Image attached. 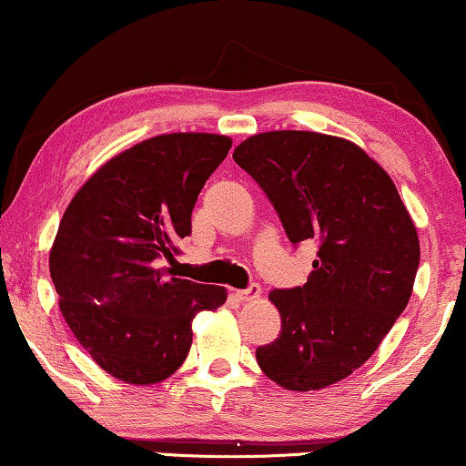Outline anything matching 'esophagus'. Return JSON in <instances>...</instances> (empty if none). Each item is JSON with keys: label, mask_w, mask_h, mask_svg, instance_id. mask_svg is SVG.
<instances>
[{"label": "esophagus", "mask_w": 466, "mask_h": 466, "mask_svg": "<svg viewBox=\"0 0 466 466\" xmlns=\"http://www.w3.org/2000/svg\"><path fill=\"white\" fill-rule=\"evenodd\" d=\"M259 296H261V287L257 283L246 287V289L235 291V298H238V300H242V302H252V300H257Z\"/></svg>", "instance_id": "esophagus-1"}]
</instances>
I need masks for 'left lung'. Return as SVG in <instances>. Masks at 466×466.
I'll return each instance as SVG.
<instances>
[{
	"label": "left lung",
	"instance_id": "8db88e82",
	"mask_svg": "<svg viewBox=\"0 0 466 466\" xmlns=\"http://www.w3.org/2000/svg\"><path fill=\"white\" fill-rule=\"evenodd\" d=\"M233 159L266 192L289 242L318 244L307 283L269 294L280 335L257 348V363L289 391L343 380L410 300L415 222L387 170L343 137L266 131L244 140Z\"/></svg>",
	"mask_w": 466,
	"mask_h": 466
}]
</instances>
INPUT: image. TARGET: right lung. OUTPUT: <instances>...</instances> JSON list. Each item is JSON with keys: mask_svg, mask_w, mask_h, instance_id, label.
<instances>
[{"mask_svg": "<svg viewBox=\"0 0 466 466\" xmlns=\"http://www.w3.org/2000/svg\"><path fill=\"white\" fill-rule=\"evenodd\" d=\"M218 134H164L114 155L79 187L49 252L60 311L116 380L155 384L192 346V319L227 300L220 285L170 277L192 209L231 148Z\"/></svg>", "mask_w": 466, "mask_h": 466, "instance_id": "obj_1", "label": "right lung"}]
</instances>
